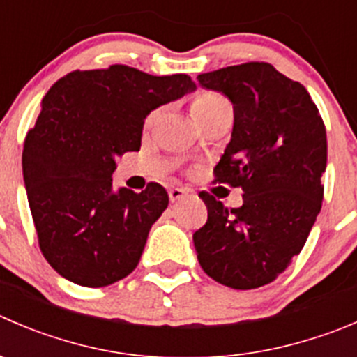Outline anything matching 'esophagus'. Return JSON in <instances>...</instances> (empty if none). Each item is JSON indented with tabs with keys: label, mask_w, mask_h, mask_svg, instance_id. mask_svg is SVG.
<instances>
[{
	"label": "esophagus",
	"mask_w": 357,
	"mask_h": 357,
	"mask_svg": "<svg viewBox=\"0 0 357 357\" xmlns=\"http://www.w3.org/2000/svg\"><path fill=\"white\" fill-rule=\"evenodd\" d=\"M190 193V190L186 188H171L169 190V199H171V202H178V200H181L183 197H186Z\"/></svg>",
	"instance_id": "esophagus-1"
}]
</instances>
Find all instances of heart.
Segmentation results:
<instances>
[{"label": "heart", "mask_w": 357, "mask_h": 357, "mask_svg": "<svg viewBox=\"0 0 357 357\" xmlns=\"http://www.w3.org/2000/svg\"><path fill=\"white\" fill-rule=\"evenodd\" d=\"M192 115L199 126H204V123L220 119V116L234 115V106H231L230 99L221 92L204 91L192 99ZM155 116H157V112L148 116L146 123L153 122Z\"/></svg>", "instance_id": "obj_1"}]
</instances>
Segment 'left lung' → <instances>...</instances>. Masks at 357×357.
<instances>
[{
    "mask_svg": "<svg viewBox=\"0 0 357 357\" xmlns=\"http://www.w3.org/2000/svg\"><path fill=\"white\" fill-rule=\"evenodd\" d=\"M197 79L234 105L231 139L214 183L244 192L234 209L199 193L207 221L193 234L197 258L220 284L259 288L300 255L323 206L326 127L305 86L268 62L228 66Z\"/></svg>",
    "mask_w": 357,
    "mask_h": 357,
    "instance_id": "left-lung-1",
    "label": "left lung"
}]
</instances>
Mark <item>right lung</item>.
Returning <instances> with one entry per match:
<instances>
[{
  "label": "right lung",
  "instance_id": "add662e5",
  "mask_svg": "<svg viewBox=\"0 0 357 357\" xmlns=\"http://www.w3.org/2000/svg\"><path fill=\"white\" fill-rule=\"evenodd\" d=\"M193 89L188 75L113 64L68 73L45 94L24 141L22 172L38 244L62 278L102 288L136 268L169 195L158 183L113 192L115 158L139 151L151 109Z\"/></svg>",
  "mask_w": 357,
  "mask_h": 357
}]
</instances>
